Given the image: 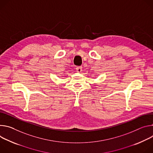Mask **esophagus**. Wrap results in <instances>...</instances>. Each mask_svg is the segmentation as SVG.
<instances>
[{
  "mask_svg": "<svg viewBox=\"0 0 153 153\" xmlns=\"http://www.w3.org/2000/svg\"><path fill=\"white\" fill-rule=\"evenodd\" d=\"M76 71L78 72H81V71H82V67H81V66L76 67Z\"/></svg>",
  "mask_w": 153,
  "mask_h": 153,
  "instance_id": "obj_1",
  "label": "esophagus"
}]
</instances>
